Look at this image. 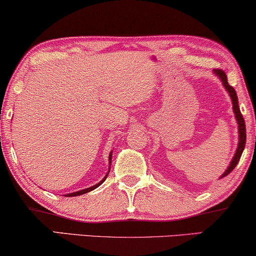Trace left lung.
<instances>
[{
	"mask_svg": "<svg viewBox=\"0 0 256 256\" xmlns=\"http://www.w3.org/2000/svg\"><path fill=\"white\" fill-rule=\"evenodd\" d=\"M213 73H214V74L218 76L220 80H222V86L225 87L227 93L230 94V100H232V104H233V112H234V115H236V120L238 124V132H239V142H238V148L236 150V154H234L233 158H232V160H230V163L228 164V166H227L225 172L220 176V178H224L225 176H227V174H230V172H232V170L236 166L238 162L240 160L241 155H242L244 146H246V124H244L242 114H241V112H240L236 92L232 86L228 85V82H227V76L225 74V72H224L222 70H213Z\"/></svg>",
	"mask_w": 256,
	"mask_h": 256,
	"instance_id": "1",
	"label": "left lung"
}]
</instances>
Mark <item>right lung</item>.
I'll list each match as a JSON object with an SVG mask.
<instances>
[{"instance_id": "obj_1", "label": "right lung", "mask_w": 256, "mask_h": 256, "mask_svg": "<svg viewBox=\"0 0 256 256\" xmlns=\"http://www.w3.org/2000/svg\"><path fill=\"white\" fill-rule=\"evenodd\" d=\"M112 155H113V152H110V157H108V160H110V169H108V172H110V163H112ZM108 172L106 174V176H104L102 180H101L99 183L98 184H96V185H93V186H90V188H84V190H80V191H76V192H72V194H65V197H76V196H80V194H87V192H90V191H92V190H94V188H96L98 186H100L101 184L104 183V180H106V178H107V176H108Z\"/></svg>"}]
</instances>
